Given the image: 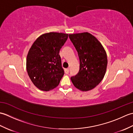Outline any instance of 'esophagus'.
<instances>
[{
    "instance_id": "34e87169",
    "label": "esophagus",
    "mask_w": 133,
    "mask_h": 133,
    "mask_svg": "<svg viewBox=\"0 0 133 133\" xmlns=\"http://www.w3.org/2000/svg\"><path fill=\"white\" fill-rule=\"evenodd\" d=\"M64 71H65V73H66V74H68L69 73V68L66 69L64 70Z\"/></svg>"
}]
</instances>
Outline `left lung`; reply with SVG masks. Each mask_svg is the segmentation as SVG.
I'll return each mask as SVG.
<instances>
[{"instance_id": "1", "label": "left lung", "mask_w": 133, "mask_h": 133, "mask_svg": "<svg viewBox=\"0 0 133 133\" xmlns=\"http://www.w3.org/2000/svg\"><path fill=\"white\" fill-rule=\"evenodd\" d=\"M77 50L80 66L77 75L71 77L74 86L83 91L94 89L105 75L107 59L102 45L88 32L69 34Z\"/></svg>"}]
</instances>
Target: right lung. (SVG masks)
I'll return each mask as SVG.
<instances>
[{
    "label": "right lung",
    "mask_w": 133,
    "mask_h": 133,
    "mask_svg": "<svg viewBox=\"0 0 133 133\" xmlns=\"http://www.w3.org/2000/svg\"><path fill=\"white\" fill-rule=\"evenodd\" d=\"M68 34L49 32L34 42L28 52L26 68L34 84L41 90L49 91L58 86L64 74L59 51Z\"/></svg>",
    "instance_id": "obj_1"
}]
</instances>
